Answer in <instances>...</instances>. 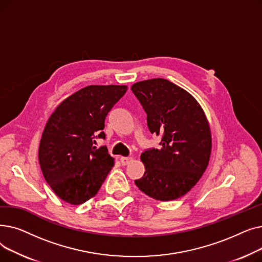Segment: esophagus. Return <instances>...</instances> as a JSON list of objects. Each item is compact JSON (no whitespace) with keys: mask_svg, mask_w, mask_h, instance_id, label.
Segmentation results:
<instances>
[{"mask_svg":"<svg viewBox=\"0 0 262 262\" xmlns=\"http://www.w3.org/2000/svg\"><path fill=\"white\" fill-rule=\"evenodd\" d=\"M120 160H121V163L123 164V166H126V164H128L130 161H133V157H121Z\"/></svg>","mask_w":262,"mask_h":262,"instance_id":"esophagus-1","label":"esophagus"}]
</instances>
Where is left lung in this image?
<instances>
[{
	"label": "left lung",
	"instance_id": "left-lung-1",
	"mask_svg": "<svg viewBox=\"0 0 262 262\" xmlns=\"http://www.w3.org/2000/svg\"><path fill=\"white\" fill-rule=\"evenodd\" d=\"M147 115L152 134L162 135L159 148L141 154L145 172L136 186L157 201L185 195L207 169L211 132L199 102L185 89L164 78H152L132 86Z\"/></svg>",
	"mask_w": 262,
	"mask_h": 262
}]
</instances>
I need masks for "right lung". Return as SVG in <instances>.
<instances>
[{
    "label": "right lung",
    "instance_id": "1",
    "mask_svg": "<svg viewBox=\"0 0 262 262\" xmlns=\"http://www.w3.org/2000/svg\"><path fill=\"white\" fill-rule=\"evenodd\" d=\"M127 86L91 85L62 101L51 115L39 145V163L47 183L59 199L79 205L93 198L115 164L96 138L114 105Z\"/></svg>",
    "mask_w": 262,
    "mask_h": 262
}]
</instances>
